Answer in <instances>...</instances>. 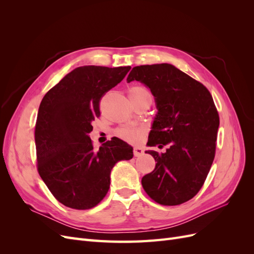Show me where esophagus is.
Segmentation results:
<instances>
[{"label": "esophagus", "instance_id": "obj_1", "mask_svg": "<svg viewBox=\"0 0 254 254\" xmlns=\"http://www.w3.org/2000/svg\"><path fill=\"white\" fill-rule=\"evenodd\" d=\"M143 153H144L143 148H141V147H134L133 148V155H134V157H141Z\"/></svg>", "mask_w": 254, "mask_h": 254}]
</instances>
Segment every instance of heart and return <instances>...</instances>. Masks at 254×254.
I'll return each mask as SVG.
<instances>
[{
    "label": "heart",
    "instance_id": "heart-1",
    "mask_svg": "<svg viewBox=\"0 0 254 254\" xmlns=\"http://www.w3.org/2000/svg\"><path fill=\"white\" fill-rule=\"evenodd\" d=\"M141 92H148L143 87H133L129 90V94H134V93H141ZM118 135L121 139L125 140L130 143H136L140 140L142 130L135 127H123L118 130Z\"/></svg>",
    "mask_w": 254,
    "mask_h": 254
}]
</instances>
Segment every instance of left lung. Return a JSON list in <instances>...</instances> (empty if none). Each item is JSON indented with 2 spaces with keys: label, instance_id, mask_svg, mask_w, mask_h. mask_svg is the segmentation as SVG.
Returning a JSON list of instances; mask_svg holds the SVG:
<instances>
[{
  "label": "left lung",
  "instance_id": "1",
  "mask_svg": "<svg viewBox=\"0 0 254 254\" xmlns=\"http://www.w3.org/2000/svg\"><path fill=\"white\" fill-rule=\"evenodd\" d=\"M141 81L155 96L158 113L148 146H167L159 153L147 150L156 167L142 178L147 195L163 205L189 201L210 172L216 150L219 115L201 82L168 64L134 66L127 82Z\"/></svg>",
  "mask_w": 254,
  "mask_h": 254
}]
</instances>
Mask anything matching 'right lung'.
<instances>
[{"mask_svg": "<svg viewBox=\"0 0 254 254\" xmlns=\"http://www.w3.org/2000/svg\"><path fill=\"white\" fill-rule=\"evenodd\" d=\"M130 66L84 65L66 74L42 98L35 128L38 173L53 196L75 210L92 209L110 188L115 163L133 157L132 147L112 137L93 149L89 133L99 102Z\"/></svg>", "mask_w": 254, "mask_h": 254, "instance_id": "add662e5", "label": "right lung"}]
</instances>
